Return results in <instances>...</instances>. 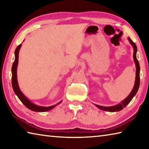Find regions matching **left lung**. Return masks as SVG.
Segmentation results:
<instances>
[{
	"label": "left lung",
	"instance_id": "1",
	"mask_svg": "<svg viewBox=\"0 0 149 149\" xmlns=\"http://www.w3.org/2000/svg\"><path fill=\"white\" fill-rule=\"evenodd\" d=\"M128 40H129L130 45H132L134 49V54H133V58L134 63L136 64V79H135V83L134 86L133 87V89L132 91L130 93V94L127 96V97L124 100L122 101L121 103L116 104L114 106L112 107H103L101 105H98V104H94L97 107L98 109H100L102 110L107 112H118L120 110H123V108L126 107L128 104H129L131 100H132V98L134 97L136 94H137V92L139 89V83H140V78H139V72H140V66H139V64L138 59L136 58V53H137V46L135 45L134 42L131 40L129 37H128Z\"/></svg>",
	"mask_w": 149,
	"mask_h": 149
}]
</instances>
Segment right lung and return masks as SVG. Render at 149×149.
<instances>
[{
	"instance_id": "1",
	"label": "right lung",
	"mask_w": 149,
	"mask_h": 149,
	"mask_svg": "<svg viewBox=\"0 0 149 149\" xmlns=\"http://www.w3.org/2000/svg\"><path fill=\"white\" fill-rule=\"evenodd\" d=\"M22 44H20L15 50V61L12 65V68H11V73H12V77H11V84H12V87L13 89V91L15 92L17 97H19L20 101L24 104L26 107H27L28 109H30L32 111L34 112H47L53 109L54 107H56L57 104L61 103L62 101H61L59 103H57L54 105L49 106V107H42V106H39L37 104H34L33 103L28 100V99L26 97V96L23 94V93L20 91V88L19 86L18 81H17V66H18V62H19V53L20 48H21Z\"/></svg>"
}]
</instances>
